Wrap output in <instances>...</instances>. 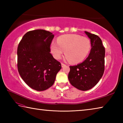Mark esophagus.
<instances>
[{
  "instance_id": "34e87169",
  "label": "esophagus",
  "mask_w": 123,
  "mask_h": 123,
  "mask_svg": "<svg viewBox=\"0 0 123 123\" xmlns=\"http://www.w3.org/2000/svg\"><path fill=\"white\" fill-rule=\"evenodd\" d=\"M61 66H62V67H64V66H66V64L63 63H61Z\"/></svg>"
}]
</instances>
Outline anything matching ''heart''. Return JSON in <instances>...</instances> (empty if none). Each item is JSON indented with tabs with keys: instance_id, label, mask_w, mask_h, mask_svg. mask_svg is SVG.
<instances>
[{
	"instance_id": "heart-1",
	"label": "heart",
	"mask_w": 123,
	"mask_h": 123,
	"mask_svg": "<svg viewBox=\"0 0 123 123\" xmlns=\"http://www.w3.org/2000/svg\"><path fill=\"white\" fill-rule=\"evenodd\" d=\"M91 47L90 41L86 37L67 34L59 37L57 43L53 42L50 49L55 59H60L65 51L67 61H70L72 63H78L86 57Z\"/></svg>"
}]
</instances>
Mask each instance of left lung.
I'll return each mask as SVG.
<instances>
[{
    "label": "left lung",
    "instance_id": "obj_1",
    "mask_svg": "<svg viewBox=\"0 0 123 123\" xmlns=\"http://www.w3.org/2000/svg\"><path fill=\"white\" fill-rule=\"evenodd\" d=\"M91 40V49L87 59L82 63L70 66L68 79L70 84L81 91H87L96 85L103 76L105 50L100 38L85 31Z\"/></svg>",
    "mask_w": 123,
    "mask_h": 123
}]
</instances>
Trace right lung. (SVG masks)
I'll list each match as a JSON object with an SVG mask.
<instances>
[{"label":"right lung","instance_id":"add662e5","mask_svg":"<svg viewBox=\"0 0 123 123\" xmlns=\"http://www.w3.org/2000/svg\"><path fill=\"white\" fill-rule=\"evenodd\" d=\"M51 32L35 30L26 32L17 49L18 72L24 81L37 91L53 86L61 64L50 53Z\"/></svg>","mask_w":123,"mask_h":123}]
</instances>
